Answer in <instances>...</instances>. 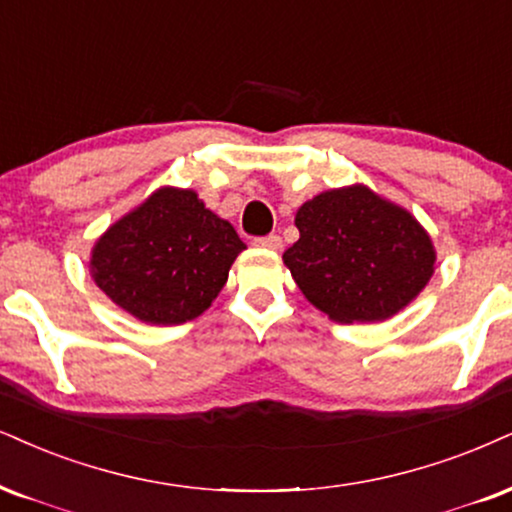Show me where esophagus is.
<instances>
[{"label":"esophagus","instance_id":"1","mask_svg":"<svg viewBox=\"0 0 512 512\" xmlns=\"http://www.w3.org/2000/svg\"><path fill=\"white\" fill-rule=\"evenodd\" d=\"M256 246H261V249H270V251H280L282 249V239L277 235H268V237L256 239Z\"/></svg>","mask_w":512,"mask_h":512}]
</instances>
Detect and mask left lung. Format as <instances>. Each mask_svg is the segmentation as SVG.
<instances>
[{
    "mask_svg": "<svg viewBox=\"0 0 512 512\" xmlns=\"http://www.w3.org/2000/svg\"><path fill=\"white\" fill-rule=\"evenodd\" d=\"M294 225L299 239L282 261L301 294L334 323L394 318L434 275L430 232L361 182L308 199Z\"/></svg>",
    "mask_w": 512,
    "mask_h": 512,
    "instance_id": "1",
    "label": "left lung"
}]
</instances>
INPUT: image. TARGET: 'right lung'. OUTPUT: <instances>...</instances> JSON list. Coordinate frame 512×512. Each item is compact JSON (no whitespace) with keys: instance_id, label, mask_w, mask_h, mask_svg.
Wrapping results in <instances>:
<instances>
[{"instance_id":"add662e5","label":"right lung","mask_w":512,"mask_h":512,"mask_svg":"<svg viewBox=\"0 0 512 512\" xmlns=\"http://www.w3.org/2000/svg\"><path fill=\"white\" fill-rule=\"evenodd\" d=\"M244 249L194 189L166 185L106 227L92 246L90 275L140 323L182 325L213 304Z\"/></svg>"}]
</instances>
